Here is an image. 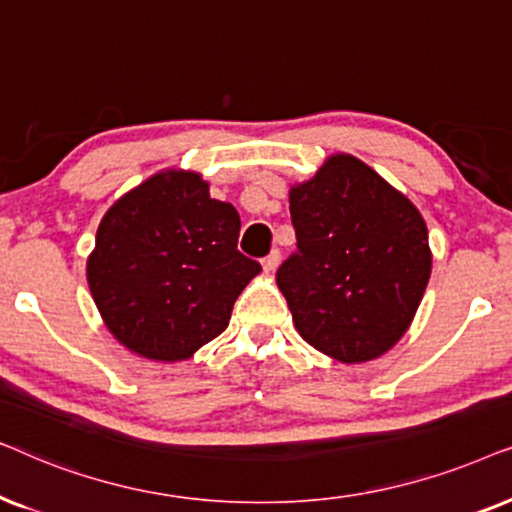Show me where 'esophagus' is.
<instances>
[{
	"instance_id": "esophagus-1",
	"label": "esophagus",
	"mask_w": 512,
	"mask_h": 512,
	"mask_svg": "<svg viewBox=\"0 0 512 512\" xmlns=\"http://www.w3.org/2000/svg\"><path fill=\"white\" fill-rule=\"evenodd\" d=\"M278 264H281V252L278 250H271L267 257L262 260V269L267 271V274H271V271H276Z\"/></svg>"
}]
</instances>
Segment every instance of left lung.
Segmentation results:
<instances>
[{"label":"left lung","instance_id":"obj_1","mask_svg":"<svg viewBox=\"0 0 512 512\" xmlns=\"http://www.w3.org/2000/svg\"><path fill=\"white\" fill-rule=\"evenodd\" d=\"M297 250L276 271L304 342L339 363L384 356L412 325L433 255L417 206L351 154L290 187Z\"/></svg>","mask_w":512,"mask_h":512}]
</instances>
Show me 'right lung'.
<instances>
[{"label": "right lung", "instance_id": "1", "mask_svg": "<svg viewBox=\"0 0 512 512\" xmlns=\"http://www.w3.org/2000/svg\"><path fill=\"white\" fill-rule=\"evenodd\" d=\"M241 217L194 170L166 168L109 206L86 278L107 330L140 358L177 363L227 330L260 274L236 250Z\"/></svg>", "mask_w": 512, "mask_h": 512}]
</instances>
